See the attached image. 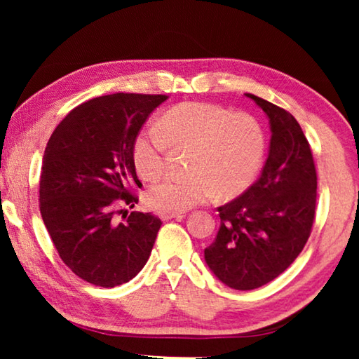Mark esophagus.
Segmentation results:
<instances>
[{
  "label": "esophagus",
  "mask_w": 359,
  "mask_h": 359,
  "mask_svg": "<svg viewBox=\"0 0 359 359\" xmlns=\"http://www.w3.org/2000/svg\"><path fill=\"white\" fill-rule=\"evenodd\" d=\"M161 218L163 220H171V218H184V214H182V212H163Z\"/></svg>",
  "instance_id": "esophagus-1"
}]
</instances>
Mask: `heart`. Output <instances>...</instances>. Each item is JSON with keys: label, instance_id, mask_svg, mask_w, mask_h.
<instances>
[{"label": "heart", "instance_id": "b5f03b06", "mask_svg": "<svg viewBox=\"0 0 359 359\" xmlns=\"http://www.w3.org/2000/svg\"><path fill=\"white\" fill-rule=\"evenodd\" d=\"M147 125L133 142L137 174L154 180L165 166L166 141L191 147L187 177H165L150 187L149 203L160 210H187L214 193L233 198L250 187L266 155V130L250 114L231 112L209 102H184Z\"/></svg>", "mask_w": 359, "mask_h": 359}]
</instances>
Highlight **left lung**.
<instances>
[{
	"mask_svg": "<svg viewBox=\"0 0 359 359\" xmlns=\"http://www.w3.org/2000/svg\"><path fill=\"white\" fill-rule=\"evenodd\" d=\"M269 118L267 160L255 184L218 208L220 229L204 250L209 269L234 290H255L278 277L302 252L317 204V171L299 123L252 93Z\"/></svg>",
	"mask_w": 359,
	"mask_h": 359,
	"instance_id": "obj_1",
	"label": "left lung"
}]
</instances>
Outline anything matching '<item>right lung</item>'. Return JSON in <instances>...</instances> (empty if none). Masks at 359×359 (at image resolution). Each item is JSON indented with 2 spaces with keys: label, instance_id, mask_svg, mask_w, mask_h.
Wrapping results in <instances>:
<instances>
[{
  "label": "right lung",
  "instance_id": "obj_1",
  "mask_svg": "<svg viewBox=\"0 0 359 359\" xmlns=\"http://www.w3.org/2000/svg\"><path fill=\"white\" fill-rule=\"evenodd\" d=\"M166 95L114 93L66 115L48 139L39 184L41 215L60 258L85 282L114 288L147 263L161 220L135 208L142 184L133 142ZM126 211L125 222L116 215Z\"/></svg>",
  "mask_w": 359,
  "mask_h": 359
}]
</instances>
